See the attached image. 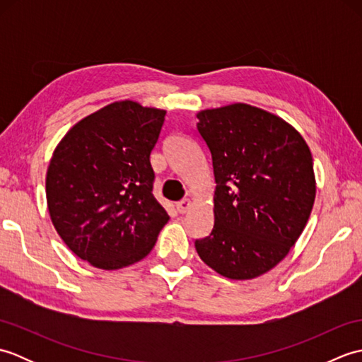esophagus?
Here are the masks:
<instances>
[{"label": "esophagus", "mask_w": 362, "mask_h": 362, "mask_svg": "<svg viewBox=\"0 0 362 362\" xmlns=\"http://www.w3.org/2000/svg\"><path fill=\"white\" fill-rule=\"evenodd\" d=\"M175 206H177V211L183 214V213H187L191 209V201H189V199H182L180 202L175 204Z\"/></svg>", "instance_id": "34e87169"}]
</instances>
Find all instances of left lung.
I'll return each mask as SVG.
<instances>
[{"label":"left lung","instance_id":"obj_1","mask_svg":"<svg viewBox=\"0 0 362 362\" xmlns=\"http://www.w3.org/2000/svg\"><path fill=\"white\" fill-rule=\"evenodd\" d=\"M216 180L214 227L194 243L206 266L252 280L288 255L316 199L308 144L289 122L236 103L197 113Z\"/></svg>","mask_w":362,"mask_h":362}]
</instances>
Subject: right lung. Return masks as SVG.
<instances>
[{"mask_svg": "<svg viewBox=\"0 0 362 362\" xmlns=\"http://www.w3.org/2000/svg\"><path fill=\"white\" fill-rule=\"evenodd\" d=\"M166 112L117 101L68 130L46 173V202L76 257L104 271L143 259L169 221L152 194L151 151Z\"/></svg>", "mask_w": 362, "mask_h": 362, "instance_id": "right-lung-1", "label": "right lung"}]
</instances>
